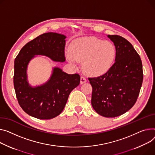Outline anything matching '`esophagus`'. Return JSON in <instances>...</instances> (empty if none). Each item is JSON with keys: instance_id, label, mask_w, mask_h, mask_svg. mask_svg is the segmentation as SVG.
<instances>
[{"instance_id": "obj_1", "label": "esophagus", "mask_w": 155, "mask_h": 155, "mask_svg": "<svg viewBox=\"0 0 155 155\" xmlns=\"http://www.w3.org/2000/svg\"><path fill=\"white\" fill-rule=\"evenodd\" d=\"M85 82H87V79L85 78V77H81V78H80V84H83L85 83Z\"/></svg>"}]
</instances>
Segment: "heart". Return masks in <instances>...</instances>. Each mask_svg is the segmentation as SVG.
Instances as JSON below:
<instances>
[{
    "mask_svg": "<svg viewBox=\"0 0 155 155\" xmlns=\"http://www.w3.org/2000/svg\"><path fill=\"white\" fill-rule=\"evenodd\" d=\"M116 56V48L111 42L94 37H83L74 40L67 55L72 64L84 61L85 73L91 76L104 74L110 68Z\"/></svg>",
    "mask_w": 155,
    "mask_h": 155,
    "instance_id": "heart-1",
    "label": "heart"
}]
</instances>
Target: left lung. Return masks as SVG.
Segmentation results:
<instances>
[{
    "instance_id": "8db88e82",
    "label": "left lung",
    "mask_w": 155,
    "mask_h": 155,
    "mask_svg": "<svg viewBox=\"0 0 155 155\" xmlns=\"http://www.w3.org/2000/svg\"><path fill=\"white\" fill-rule=\"evenodd\" d=\"M108 37L115 46V62L105 74L88 80L93 108L99 115L112 118L124 114L135 104L143 73L140 57L131 44L120 35Z\"/></svg>"
}]
</instances>
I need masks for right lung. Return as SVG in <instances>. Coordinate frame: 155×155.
Wrapping results in <instances>:
<instances>
[{
    "instance_id": "add662e5",
    "label": "right lung",
    "mask_w": 155,
    "mask_h": 155,
    "mask_svg": "<svg viewBox=\"0 0 155 155\" xmlns=\"http://www.w3.org/2000/svg\"><path fill=\"white\" fill-rule=\"evenodd\" d=\"M65 38L54 32L40 35L25 45L15 59L14 85L18 102L26 113L36 118L48 120L60 115L70 92L80 84L78 74H67L57 67L42 86L33 88L27 81V65L35 55H45L57 61H65Z\"/></svg>"
}]
</instances>
